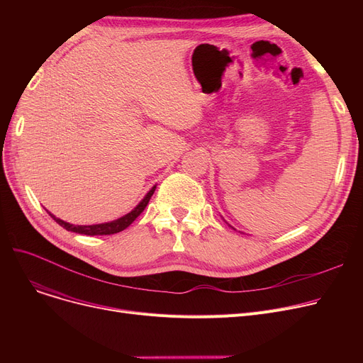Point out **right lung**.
<instances>
[{"instance_id":"add662e5","label":"right lung","mask_w":363,"mask_h":363,"mask_svg":"<svg viewBox=\"0 0 363 363\" xmlns=\"http://www.w3.org/2000/svg\"><path fill=\"white\" fill-rule=\"evenodd\" d=\"M155 189H156V185L150 189V191L147 193V196L140 201V204L135 208H133L132 212H129L128 215H125V216H122V218H119L116 220L106 222V223H99V225H72L69 222H65V220H62L59 218H55L50 212L48 213H50V216L57 223H59L60 226H63L65 230H67V231L84 234V235H111V234H116V233H121V231L126 230V228L144 212V208L147 207L152 193H155Z\"/></svg>"}]
</instances>
